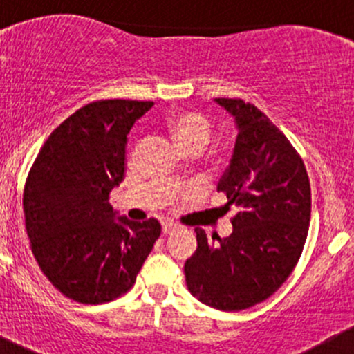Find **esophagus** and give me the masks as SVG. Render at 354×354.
<instances>
[{
	"instance_id": "34e87169",
	"label": "esophagus",
	"mask_w": 354,
	"mask_h": 354,
	"mask_svg": "<svg viewBox=\"0 0 354 354\" xmlns=\"http://www.w3.org/2000/svg\"><path fill=\"white\" fill-rule=\"evenodd\" d=\"M176 228H178V226L173 225V223H163V233L165 234H169L171 231H174Z\"/></svg>"
}]
</instances>
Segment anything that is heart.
Segmentation results:
<instances>
[{
  "mask_svg": "<svg viewBox=\"0 0 354 354\" xmlns=\"http://www.w3.org/2000/svg\"><path fill=\"white\" fill-rule=\"evenodd\" d=\"M166 133L183 153H201L214 133V124L208 116L196 109H181L168 116Z\"/></svg>",
  "mask_w": 354,
  "mask_h": 354,
  "instance_id": "obj_1",
  "label": "heart"
}]
</instances>
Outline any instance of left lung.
I'll list each match as a JSON object with an SVG mask.
<instances>
[{
    "instance_id": "8db88e82",
    "label": "left lung",
    "mask_w": 354,
    "mask_h": 354,
    "mask_svg": "<svg viewBox=\"0 0 354 354\" xmlns=\"http://www.w3.org/2000/svg\"><path fill=\"white\" fill-rule=\"evenodd\" d=\"M238 126L233 158L218 183L233 233L211 243L196 228L198 248L185 263L194 298L221 311L265 301L293 273L311 219V188L293 145L265 113L241 98H216ZM214 239V238H213Z\"/></svg>"
}]
</instances>
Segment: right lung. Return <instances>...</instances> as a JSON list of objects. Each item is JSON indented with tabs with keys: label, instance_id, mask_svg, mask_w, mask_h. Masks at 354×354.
Masks as SVG:
<instances>
[{
	"label": "right lung",
	"instance_id": "1",
	"mask_svg": "<svg viewBox=\"0 0 354 354\" xmlns=\"http://www.w3.org/2000/svg\"><path fill=\"white\" fill-rule=\"evenodd\" d=\"M153 101L100 100L48 136L23 193L33 256L50 283L83 304L128 293L161 234L158 219L115 221L109 193L124 180L126 143Z\"/></svg>",
	"mask_w": 354,
	"mask_h": 354
}]
</instances>
